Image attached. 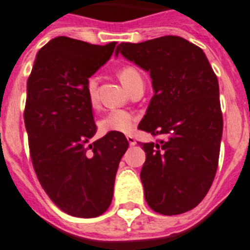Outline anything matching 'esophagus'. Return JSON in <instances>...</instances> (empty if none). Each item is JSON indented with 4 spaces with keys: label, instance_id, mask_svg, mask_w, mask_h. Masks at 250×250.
<instances>
[{
    "label": "esophagus",
    "instance_id": "34e87169",
    "mask_svg": "<svg viewBox=\"0 0 250 250\" xmlns=\"http://www.w3.org/2000/svg\"><path fill=\"white\" fill-rule=\"evenodd\" d=\"M126 139H127V142H129V145H130V146L137 145V141H135V138L133 137V135H127Z\"/></svg>",
    "mask_w": 250,
    "mask_h": 250
}]
</instances>
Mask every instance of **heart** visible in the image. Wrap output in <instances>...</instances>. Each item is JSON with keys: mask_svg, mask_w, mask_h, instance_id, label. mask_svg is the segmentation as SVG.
Masks as SVG:
<instances>
[{"mask_svg": "<svg viewBox=\"0 0 250 250\" xmlns=\"http://www.w3.org/2000/svg\"><path fill=\"white\" fill-rule=\"evenodd\" d=\"M119 79L121 81L125 89L135 83L137 81L142 80L141 72L138 71L133 65H125L119 71ZM97 87L98 80L97 77H90L86 83V93L89 102L93 107H97ZM135 126V117L130 112L125 109H112L105 113L99 121H98V127L102 134H129L133 131Z\"/></svg>", "mask_w": 250, "mask_h": 250, "instance_id": "1", "label": "heart"}]
</instances>
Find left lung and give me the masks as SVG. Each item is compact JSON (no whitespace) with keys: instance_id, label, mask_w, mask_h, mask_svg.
<instances>
[{"instance_id":"left-lung-1","label":"left lung","mask_w":250,"mask_h":250,"mask_svg":"<svg viewBox=\"0 0 250 250\" xmlns=\"http://www.w3.org/2000/svg\"><path fill=\"white\" fill-rule=\"evenodd\" d=\"M115 54L152 80L155 94L138 127L164 139L142 143L146 201L164 215L191 210L208 193L218 167L223 119L217 76L204 51L178 36L121 42Z\"/></svg>"}]
</instances>
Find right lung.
Returning <instances> with one entry per match:
<instances>
[{"instance_id":"add662e5","label":"right lung","mask_w":250,"mask_h":250,"mask_svg":"<svg viewBox=\"0 0 250 250\" xmlns=\"http://www.w3.org/2000/svg\"><path fill=\"white\" fill-rule=\"evenodd\" d=\"M115 47L116 42L55 37L37 53L27 83L24 123L37 178L54 204L80 218L108 209L116 171L129 147L117 133L89 145L97 126L86 83Z\"/></svg>"}]
</instances>
